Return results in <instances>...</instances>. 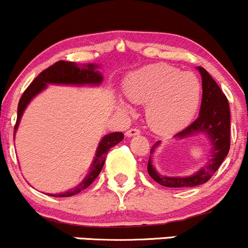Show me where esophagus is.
Returning <instances> with one entry per match:
<instances>
[{
	"label": "esophagus",
	"mask_w": 248,
	"mask_h": 248,
	"mask_svg": "<svg viewBox=\"0 0 248 248\" xmlns=\"http://www.w3.org/2000/svg\"><path fill=\"white\" fill-rule=\"evenodd\" d=\"M141 132H140L137 128H132V129H128L126 132V136L127 137H132V136H135V135H140Z\"/></svg>",
	"instance_id": "esophagus-1"
}]
</instances>
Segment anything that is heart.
I'll return each mask as SVG.
<instances>
[{"label":"heart","mask_w":248,"mask_h":248,"mask_svg":"<svg viewBox=\"0 0 248 248\" xmlns=\"http://www.w3.org/2000/svg\"><path fill=\"white\" fill-rule=\"evenodd\" d=\"M124 92L130 100L147 105V119L158 133L183 129L193 120L201 100V84L194 74L169 64H150L129 74ZM128 109V106L121 104Z\"/></svg>","instance_id":"heart-1"}]
</instances>
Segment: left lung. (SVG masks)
Here are the masks:
<instances>
[{"instance_id": "obj_1", "label": "left lung", "mask_w": 248, "mask_h": 248, "mask_svg": "<svg viewBox=\"0 0 248 248\" xmlns=\"http://www.w3.org/2000/svg\"><path fill=\"white\" fill-rule=\"evenodd\" d=\"M202 77V103L199 118L184 130L175 134L179 140L187 137L205 135L211 144V155L209 162L202 166L199 171L188 177H166L160 175L155 170L151 158L148 162V173L156 183L165 187L173 188H187L199 186L207 183L218 170L230 150V107L225 94L217 83L215 82L208 71L202 67H198ZM160 144L158 141L151 148V154Z\"/></svg>"}]
</instances>
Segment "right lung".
I'll return each mask as SVG.
<instances>
[{
	"label": "right lung",
	"mask_w": 248,
	"mask_h": 248,
	"mask_svg": "<svg viewBox=\"0 0 248 248\" xmlns=\"http://www.w3.org/2000/svg\"><path fill=\"white\" fill-rule=\"evenodd\" d=\"M98 67L97 64H88L80 68L79 65L70 61H58L50 67L41 71L37 78L33 79V82L29 85V88L24 91L22 97H20L18 103V111H17V121L15 124V133L16 134L17 128H18L20 118H22L26 106L38 93L45 90L47 88V84H67V85H99L103 82V76L98 70H95ZM124 140V134L120 132H115L107 134L101 139L98 145L97 151L90 172L86 174V177L83 179L82 183L77 185L75 188L63 192L60 194H49L50 196L55 198H68L73 196L75 194L82 192L86 187L95 180V178L99 175V173L103 169L104 163L106 160V156L108 154L109 149L114 145L120 143Z\"/></svg>",
	"instance_id": "add662e5"
}]
</instances>
